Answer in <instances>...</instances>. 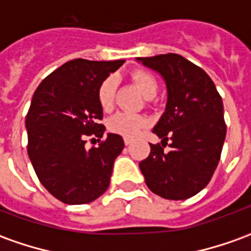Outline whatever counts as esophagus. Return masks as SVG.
Here are the masks:
<instances>
[{"instance_id":"34e87169","label":"esophagus","mask_w":251,"mask_h":251,"mask_svg":"<svg viewBox=\"0 0 251 251\" xmlns=\"http://www.w3.org/2000/svg\"><path fill=\"white\" fill-rule=\"evenodd\" d=\"M124 142H125V145H130L131 142H133V140H131V138H127V137H125V138H124Z\"/></svg>"}]
</instances>
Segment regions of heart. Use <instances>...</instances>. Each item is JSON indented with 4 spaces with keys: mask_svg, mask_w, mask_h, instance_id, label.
<instances>
[{
    "mask_svg": "<svg viewBox=\"0 0 251 251\" xmlns=\"http://www.w3.org/2000/svg\"><path fill=\"white\" fill-rule=\"evenodd\" d=\"M131 79L136 83L137 87L140 88L145 97H154L157 93V80L153 76L152 74L142 70H137L131 74ZM115 91H117V79L113 75L104 77L100 82L97 91V98L100 109L103 111H111L114 107L115 102ZM148 121L141 117V115L129 114V113H118L109 121V129L115 134L133 138L137 134H140V131L147 126Z\"/></svg>",
    "mask_w": 251,
    "mask_h": 251,
    "instance_id": "heart-1",
    "label": "heart"
}]
</instances>
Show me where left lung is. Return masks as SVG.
Masks as SVG:
<instances>
[{
	"mask_svg": "<svg viewBox=\"0 0 251 251\" xmlns=\"http://www.w3.org/2000/svg\"><path fill=\"white\" fill-rule=\"evenodd\" d=\"M167 84L165 111L153 127L163 147L151 144L140 163L148 188L169 200L194 196L210 183L226 138L223 102L211 77L177 53L138 57ZM170 141L169 152L163 147Z\"/></svg>",
	"mask_w": 251,
	"mask_h": 251,
	"instance_id": "left-lung-1",
	"label": "left lung"
}]
</instances>
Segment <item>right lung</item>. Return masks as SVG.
Listing matches in <instances>:
<instances>
[{"instance_id":"1","label":"right lung","mask_w":251,"mask_h":251,"mask_svg":"<svg viewBox=\"0 0 251 251\" xmlns=\"http://www.w3.org/2000/svg\"><path fill=\"white\" fill-rule=\"evenodd\" d=\"M124 62H67L33 94L25 120L28 156L41 184L66 204H86L109 188L114 160L124 149L122 137L109 133L99 147L84 145L86 137H103L97 91Z\"/></svg>"}]
</instances>
